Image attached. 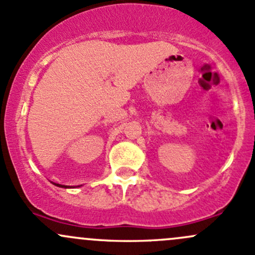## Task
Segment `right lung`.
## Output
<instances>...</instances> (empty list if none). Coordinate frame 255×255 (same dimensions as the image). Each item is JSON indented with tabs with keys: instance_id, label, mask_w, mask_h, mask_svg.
<instances>
[{
	"instance_id": "right-lung-1",
	"label": "right lung",
	"mask_w": 255,
	"mask_h": 255,
	"mask_svg": "<svg viewBox=\"0 0 255 255\" xmlns=\"http://www.w3.org/2000/svg\"><path fill=\"white\" fill-rule=\"evenodd\" d=\"M53 184H55V186H57V187H61V188H71L69 186H63V184H58V183H53Z\"/></svg>"
}]
</instances>
